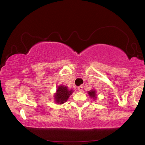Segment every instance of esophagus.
I'll use <instances>...</instances> for the list:
<instances>
[{"label":"esophagus","instance_id":"1","mask_svg":"<svg viewBox=\"0 0 145 145\" xmlns=\"http://www.w3.org/2000/svg\"><path fill=\"white\" fill-rule=\"evenodd\" d=\"M78 90H79V91H80V92H82V91H83V87L82 85L80 86V87H78Z\"/></svg>","mask_w":145,"mask_h":145}]
</instances>
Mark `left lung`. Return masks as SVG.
<instances>
[{
    "mask_svg": "<svg viewBox=\"0 0 145 145\" xmlns=\"http://www.w3.org/2000/svg\"><path fill=\"white\" fill-rule=\"evenodd\" d=\"M88 93L90 96V97L94 99H95L97 98V97H96V92L94 89H92V90L88 91Z\"/></svg>",
    "mask_w": 145,
    "mask_h": 145,
    "instance_id": "left-lung-1",
    "label": "left lung"
}]
</instances>
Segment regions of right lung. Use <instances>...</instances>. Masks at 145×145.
Returning <instances> with one entry per match:
<instances>
[{
	"instance_id": "right-lung-1",
	"label": "right lung",
	"mask_w": 145,
	"mask_h": 145,
	"mask_svg": "<svg viewBox=\"0 0 145 145\" xmlns=\"http://www.w3.org/2000/svg\"><path fill=\"white\" fill-rule=\"evenodd\" d=\"M72 90H69L67 87L63 85H60L58 87L57 92L55 93L54 99H55V103L60 105L64 103L67 101L69 96L72 94Z\"/></svg>"
}]
</instances>
